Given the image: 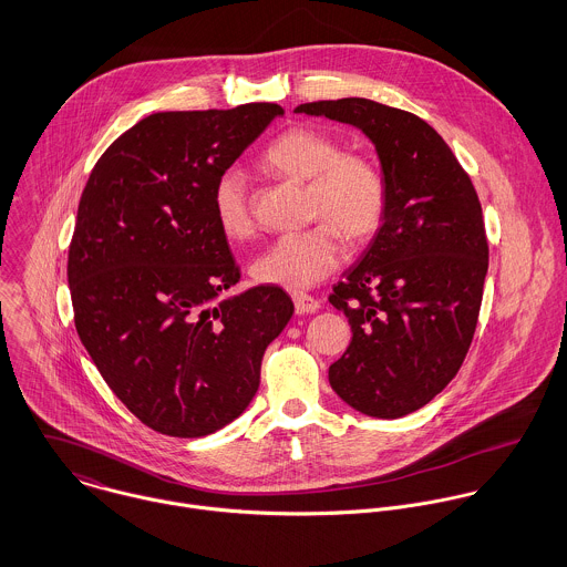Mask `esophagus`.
Segmentation results:
<instances>
[{"instance_id":"1","label":"esophagus","mask_w":567,"mask_h":567,"mask_svg":"<svg viewBox=\"0 0 567 567\" xmlns=\"http://www.w3.org/2000/svg\"><path fill=\"white\" fill-rule=\"evenodd\" d=\"M291 298H293V305H296L298 313H316L320 309V302L313 296L305 293V291H296Z\"/></svg>"}]
</instances>
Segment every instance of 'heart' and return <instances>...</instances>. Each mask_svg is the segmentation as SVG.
Here are the masks:
<instances>
[{"label": "heart", "instance_id": "b5f03b06", "mask_svg": "<svg viewBox=\"0 0 567 567\" xmlns=\"http://www.w3.org/2000/svg\"><path fill=\"white\" fill-rule=\"evenodd\" d=\"M265 164L282 177L309 182L311 229L274 240L251 262V276L271 287L300 291L329 278L346 256L343 237L370 238L385 215V179L365 157L341 153L340 142L316 128H291L269 144ZM213 210L231 240L254 234L249 177L238 164L227 166L213 188Z\"/></svg>", "mask_w": 567, "mask_h": 567}]
</instances>
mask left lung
I'll use <instances>...</instances> for the list:
<instances>
[{"label": "left lung", "mask_w": 567, "mask_h": 567, "mask_svg": "<svg viewBox=\"0 0 567 567\" xmlns=\"http://www.w3.org/2000/svg\"><path fill=\"white\" fill-rule=\"evenodd\" d=\"M296 114L350 124L374 144L385 215L329 296L352 329L329 381L357 412L401 419L447 388L473 340L488 269L477 193L419 115L368 99L305 103Z\"/></svg>", "instance_id": "obj_1"}]
</instances>
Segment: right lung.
I'll use <instances>...</instances> for the list:
<instances>
[{
  "mask_svg": "<svg viewBox=\"0 0 567 567\" xmlns=\"http://www.w3.org/2000/svg\"><path fill=\"white\" fill-rule=\"evenodd\" d=\"M282 114L251 103L148 115L83 190L68 260L74 324L115 396L159 434L199 439L238 419L293 316L280 287L226 296L240 271L213 210L217 177Z\"/></svg>",
  "mask_w": 567,
  "mask_h": 567,
  "instance_id": "1",
  "label": "right lung"
}]
</instances>
